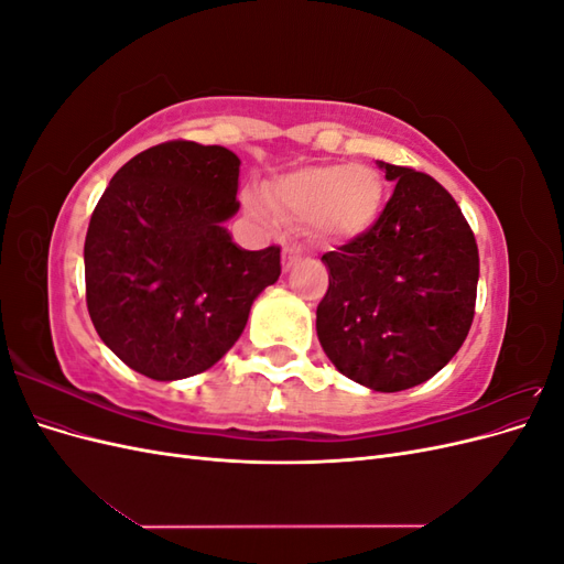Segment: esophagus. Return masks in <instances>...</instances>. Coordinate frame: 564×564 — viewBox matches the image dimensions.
Returning a JSON list of instances; mask_svg holds the SVG:
<instances>
[{
	"instance_id": "obj_1",
	"label": "esophagus",
	"mask_w": 564,
	"mask_h": 564,
	"mask_svg": "<svg viewBox=\"0 0 564 564\" xmlns=\"http://www.w3.org/2000/svg\"><path fill=\"white\" fill-rule=\"evenodd\" d=\"M299 261H301V249L296 245H286L282 249V265H284V270L294 268Z\"/></svg>"
}]
</instances>
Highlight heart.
<instances>
[{"mask_svg":"<svg viewBox=\"0 0 564 564\" xmlns=\"http://www.w3.org/2000/svg\"><path fill=\"white\" fill-rule=\"evenodd\" d=\"M383 197L379 174L362 164H313L272 181L265 199L272 209L315 226L338 240L362 235L377 220ZM249 209L265 216L261 199L249 197Z\"/></svg>","mask_w":564,"mask_h":564,"instance_id":"b5f03b06","label":"heart"}]
</instances>
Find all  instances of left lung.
<instances>
[{
    "mask_svg": "<svg viewBox=\"0 0 564 564\" xmlns=\"http://www.w3.org/2000/svg\"><path fill=\"white\" fill-rule=\"evenodd\" d=\"M395 191L371 228L322 256L329 289L317 336L334 367L371 390L429 381L464 344L475 315V235L433 176L381 162Z\"/></svg>",
    "mask_w": 564,
    "mask_h": 564,
    "instance_id": "obj_1",
    "label": "left lung"
}]
</instances>
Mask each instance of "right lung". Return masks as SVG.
I'll list each match as a JSON object with an SVG mask.
<instances>
[{"instance_id":"1","label":"right lung","mask_w":564,"mask_h":564,"mask_svg":"<svg viewBox=\"0 0 564 564\" xmlns=\"http://www.w3.org/2000/svg\"><path fill=\"white\" fill-rule=\"evenodd\" d=\"M240 160L220 145L166 141L131 158L100 195L84 240L87 308L104 344L155 381L195 377L245 332L275 284L280 247L240 249Z\"/></svg>"}]
</instances>
